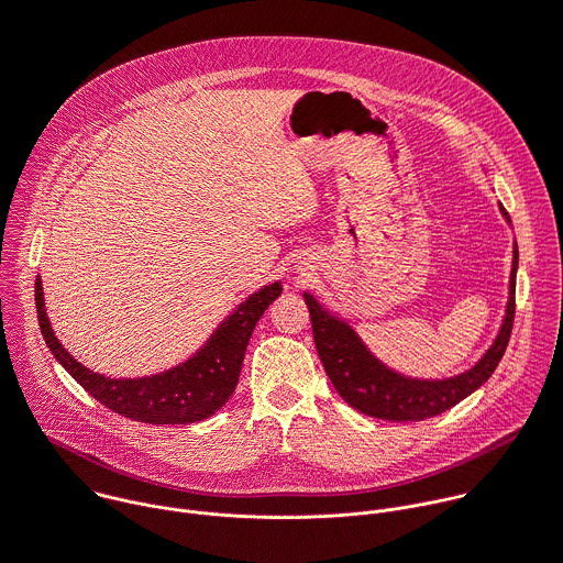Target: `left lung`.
<instances>
[{
	"mask_svg": "<svg viewBox=\"0 0 563 563\" xmlns=\"http://www.w3.org/2000/svg\"><path fill=\"white\" fill-rule=\"evenodd\" d=\"M501 216L508 220L506 209L499 205ZM510 222V220H508ZM517 244L512 246V268L508 284V303L501 328L493 341V345L484 352V356L466 372L444 378V380H427L411 378L389 369L380 363L358 339V334L339 317H332L310 292L303 295L310 321L314 345L319 358L330 376L339 396L372 418L394 420V422H416L431 416H438L468 394H473L479 385H484L495 372L497 363L504 356V350L510 339L512 319H515V277H517Z\"/></svg>",
	"mask_w": 563,
	"mask_h": 563,
	"instance_id": "obj_1",
	"label": "left lung"
}]
</instances>
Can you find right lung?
Returning a JSON list of instances; mask_svg holds the SVG:
<instances>
[{"instance_id": "right-lung-1", "label": "right lung", "mask_w": 563, "mask_h": 563, "mask_svg": "<svg viewBox=\"0 0 563 563\" xmlns=\"http://www.w3.org/2000/svg\"><path fill=\"white\" fill-rule=\"evenodd\" d=\"M279 295V282L251 295L231 317L220 323L196 356L167 372L143 378H108L88 369L66 352L51 328L42 279L37 277L35 282L40 328L55 358L101 405L125 418L150 424H189L213 416L231 398L240 380L249 339L264 310Z\"/></svg>"}]
</instances>
